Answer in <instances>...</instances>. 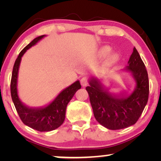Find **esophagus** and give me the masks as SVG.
<instances>
[{"instance_id":"1","label":"esophagus","mask_w":161,"mask_h":161,"mask_svg":"<svg viewBox=\"0 0 161 161\" xmlns=\"http://www.w3.org/2000/svg\"><path fill=\"white\" fill-rule=\"evenodd\" d=\"M80 84L82 86H86L88 84V79L86 77H83V78H81Z\"/></svg>"}]
</instances>
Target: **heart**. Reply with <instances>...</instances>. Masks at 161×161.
<instances>
[{"label":"heart","mask_w":161,"mask_h":161,"mask_svg":"<svg viewBox=\"0 0 161 161\" xmlns=\"http://www.w3.org/2000/svg\"><path fill=\"white\" fill-rule=\"evenodd\" d=\"M111 47H108V46H104V47H101L100 50V54L102 56H107L108 54L110 52H111ZM118 56L116 54H114L112 55L109 57L108 60V62L110 64H113L116 63V61H118Z\"/></svg>","instance_id":"obj_1"}]
</instances>
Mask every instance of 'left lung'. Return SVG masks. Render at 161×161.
<instances>
[{"label": "left lung", "mask_w": 161, "mask_h": 161, "mask_svg": "<svg viewBox=\"0 0 161 161\" xmlns=\"http://www.w3.org/2000/svg\"><path fill=\"white\" fill-rule=\"evenodd\" d=\"M124 70L130 72L136 82L131 94H119L109 89L94 77L89 79L86 88L96 120L109 130H120L135 124L142 115L149 97L148 74L136 47Z\"/></svg>", "instance_id": "obj_1"}]
</instances>
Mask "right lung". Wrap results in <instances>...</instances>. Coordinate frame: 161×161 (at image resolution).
I'll return each instance as SVG.
<instances>
[{
  "label": "right lung",
  "mask_w": 161,
  "mask_h": 161,
  "mask_svg": "<svg viewBox=\"0 0 161 161\" xmlns=\"http://www.w3.org/2000/svg\"><path fill=\"white\" fill-rule=\"evenodd\" d=\"M45 36V35H42L35 38L19 53L13 67L10 86L12 101L22 122L27 126L40 132L53 130L63 124L68 103L72 100L75 92L81 88L80 81H75L61 91L51 103L43 107L27 106L19 100L17 86L21 58L27 50L36 45Z\"/></svg>",
  "instance_id": "add662e5"
}]
</instances>
